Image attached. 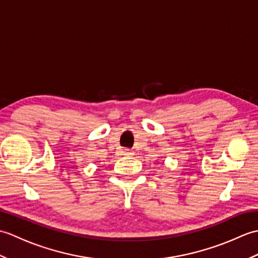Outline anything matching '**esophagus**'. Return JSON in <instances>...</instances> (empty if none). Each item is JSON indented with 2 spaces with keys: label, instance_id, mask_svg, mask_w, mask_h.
<instances>
[{
  "label": "esophagus",
  "instance_id": "34e87169",
  "mask_svg": "<svg viewBox=\"0 0 258 258\" xmlns=\"http://www.w3.org/2000/svg\"><path fill=\"white\" fill-rule=\"evenodd\" d=\"M123 154L124 155H126V156H131V155H133L134 153H133V151H130V150H125L124 152H123Z\"/></svg>",
  "mask_w": 258,
  "mask_h": 258
}]
</instances>
